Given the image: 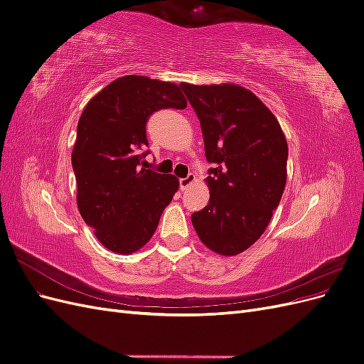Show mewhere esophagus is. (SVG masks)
Here are the masks:
<instances>
[{"label": "esophagus", "instance_id": "obj_1", "mask_svg": "<svg viewBox=\"0 0 364 364\" xmlns=\"http://www.w3.org/2000/svg\"><path fill=\"white\" fill-rule=\"evenodd\" d=\"M194 182H196V176H194L193 173H190L188 176H186V178H182V179H181V190H186V188H188V186H191Z\"/></svg>", "mask_w": 364, "mask_h": 364}]
</instances>
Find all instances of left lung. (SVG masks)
<instances>
[{
	"label": "left lung",
	"mask_w": 364,
	"mask_h": 364,
	"mask_svg": "<svg viewBox=\"0 0 364 364\" xmlns=\"http://www.w3.org/2000/svg\"><path fill=\"white\" fill-rule=\"evenodd\" d=\"M200 119L208 205L191 215L202 243L223 257L249 249L264 234L287 182L289 146L277 117L234 83H181Z\"/></svg>",
	"instance_id": "left-lung-1"
}]
</instances>
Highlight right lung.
<instances>
[{"instance_id": "obj_1", "label": "right lung", "mask_w": 364, "mask_h": 364, "mask_svg": "<svg viewBox=\"0 0 364 364\" xmlns=\"http://www.w3.org/2000/svg\"><path fill=\"white\" fill-rule=\"evenodd\" d=\"M167 107H186L179 85L123 75L91 98L77 124L71 155L77 206L98 241L121 255L149 243L179 190L174 174L141 168L147 119Z\"/></svg>"}]
</instances>
